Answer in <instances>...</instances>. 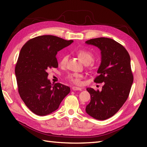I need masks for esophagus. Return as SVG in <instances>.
<instances>
[{
  "mask_svg": "<svg viewBox=\"0 0 147 147\" xmlns=\"http://www.w3.org/2000/svg\"><path fill=\"white\" fill-rule=\"evenodd\" d=\"M72 89H73V90H74V91H76V90H80V91H81L82 89L80 88V87H77V86H73V88H72Z\"/></svg>",
  "mask_w": 147,
  "mask_h": 147,
  "instance_id": "esophagus-1",
  "label": "esophagus"
}]
</instances>
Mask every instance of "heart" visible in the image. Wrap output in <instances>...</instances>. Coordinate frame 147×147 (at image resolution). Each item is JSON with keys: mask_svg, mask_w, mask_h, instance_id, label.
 I'll use <instances>...</instances> for the list:
<instances>
[{"mask_svg": "<svg viewBox=\"0 0 147 147\" xmlns=\"http://www.w3.org/2000/svg\"><path fill=\"white\" fill-rule=\"evenodd\" d=\"M78 57H79L83 63L85 64H88L91 63L93 59V55L91 52L85 49H80L76 52ZM68 60V55L64 54L61 57L60 59V65L64 66L66 65ZM66 78L72 83L75 85H80L81 83V80L83 78V75L79 73H70L66 76Z\"/></svg>", "mask_w": 147, "mask_h": 147, "instance_id": "obj_1", "label": "heart"}]
</instances>
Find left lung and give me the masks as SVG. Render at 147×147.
<instances>
[{"instance_id":"8db88e82","label":"left lung","mask_w":147,"mask_h":147,"mask_svg":"<svg viewBox=\"0 0 147 147\" xmlns=\"http://www.w3.org/2000/svg\"><path fill=\"white\" fill-rule=\"evenodd\" d=\"M85 43L101 51V64L94 82L104 85L100 92L86 89L91 100L86 112L96 119L105 120L118 112L129 96L133 82L130 56L126 49L113 39L101 37Z\"/></svg>"}]
</instances>
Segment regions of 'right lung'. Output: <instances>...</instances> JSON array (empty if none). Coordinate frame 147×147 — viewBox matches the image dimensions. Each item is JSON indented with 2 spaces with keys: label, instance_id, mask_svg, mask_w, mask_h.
I'll list each match as a JSON object with an SVG mask.
<instances>
[{
  "label": "right lung",
  "instance_id": "right-lung-1",
  "mask_svg": "<svg viewBox=\"0 0 147 147\" xmlns=\"http://www.w3.org/2000/svg\"><path fill=\"white\" fill-rule=\"evenodd\" d=\"M73 42L42 35L30 39L21 49L15 67L18 92L34 114L46 115L54 112L70 92L67 86L51 84L47 79V71L58 67L57 52Z\"/></svg>",
  "mask_w": 147,
  "mask_h": 147
}]
</instances>
